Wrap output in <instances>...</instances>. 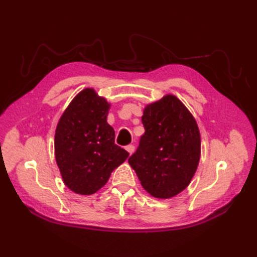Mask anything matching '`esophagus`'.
I'll return each instance as SVG.
<instances>
[{
  "label": "esophagus",
  "instance_id": "esophagus-1",
  "mask_svg": "<svg viewBox=\"0 0 257 257\" xmlns=\"http://www.w3.org/2000/svg\"><path fill=\"white\" fill-rule=\"evenodd\" d=\"M125 150H127L130 155L133 154V152L135 151V146L134 145H128V146H125Z\"/></svg>",
  "mask_w": 257,
  "mask_h": 257
}]
</instances>
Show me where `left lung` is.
Returning a JSON list of instances; mask_svg holds the SVG:
<instances>
[{
  "instance_id": "obj_1",
  "label": "left lung",
  "mask_w": 257,
  "mask_h": 257,
  "mask_svg": "<svg viewBox=\"0 0 257 257\" xmlns=\"http://www.w3.org/2000/svg\"><path fill=\"white\" fill-rule=\"evenodd\" d=\"M141 120L145 134L128 162L147 192L158 199L172 198L188 187L198 169V123L173 95L147 105Z\"/></svg>"
}]
</instances>
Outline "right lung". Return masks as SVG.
I'll return each mask as SVG.
<instances>
[{
    "mask_svg": "<svg viewBox=\"0 0 257 257\" xmlns=\"http://www.w3.org/2000/svg\"><path fill=\"white\" fill-rule=\"evenodd\" d=\"M109 108L105 98L92 88H85L57 123L56 163L65 185L75 193H96L129 156L114 144V130L107 122Z\"/></svg>",
    "mask_w": 257,
    "mask_h": 257,
    "instance_id": "add662e5",
    "label": "right lung"
}]
</instances>
